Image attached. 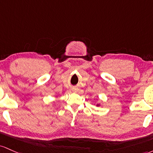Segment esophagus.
<instances>
[{
  "label": "esophagus",
  "mask_w": 153,
  "mask_h": 153,
  "mask_svg": "<svg viewBox=\"0 0 153 153\" xmlns=\"http://www.w3.org/2000/svg\"><path fill=\"white\" fill-rule=\"evenodd\" d=\"M73 91H74V92H76V89H74V90H73Z\"/></svg>",
  "instance_id": "esophagus-1"
}]
</instances>
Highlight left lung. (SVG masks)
<instances>
[{
    "label": "left lung",
    "instance_id": "obj_1",
    "mask_svg": "<svg viewBox=\"0 0 153 153\" xmlns=\"http://www.w3.org/2000/svg\"><path fill=\"white\" fill-rule=\"evenodd\" d=\"M100 105V103H97V105H96V106H98V107H99Z\"/></svg>",
    "mask_w": 153,
    "mask_h": 153
}]
</instances>
